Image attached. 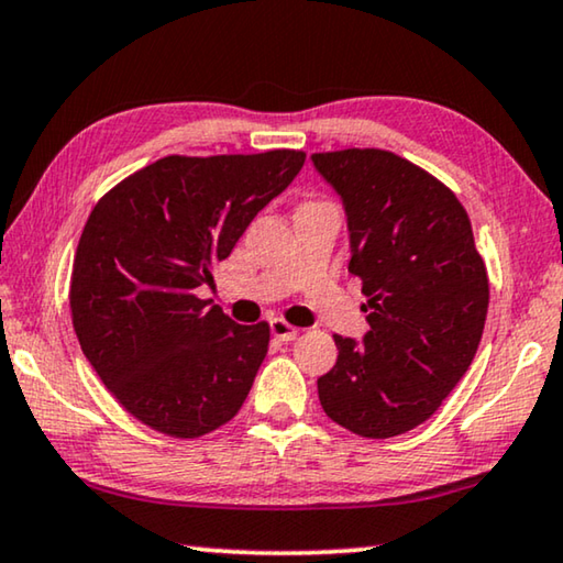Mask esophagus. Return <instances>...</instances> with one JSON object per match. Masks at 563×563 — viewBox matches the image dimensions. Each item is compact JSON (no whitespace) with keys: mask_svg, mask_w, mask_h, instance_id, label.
<instances>
[{"mask_svg":"<svg viewBox=\"0 0 563 563\" xmlns=\"http://www.w3.org/2000/svg\"><path fill=\"white\" fill-rule=\"evenodd\" d=\"M271 333L278 338V341H296V338L300 335V328H296V325H290L288 320H283V318H273L271 320Z\"/></svg>","mask_w":563,"mask_h":563,"instance_id":"esophagus-1","label":"esophagus"}]
</instances>
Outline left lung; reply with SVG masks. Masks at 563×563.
Instances as JSON below:
<instances>
[{
    "label": "left lung",
    "mask_w": 563,
    "mask_h": 563,
    "mask_svg": "<svg viewBox=\"0 0 563 563\" xmlns=\"http://www.w3.org/2000/svg\"><path fill=\"white\" fill-rule=\"evenodd\" d=\"M343 198L351 271L371 330L333 335L338 361L318 378L325 416L363 439L428 421L468 371L488 313V275L468 212L423 167L378 147L316 153Z\"/></svg>",
    "instance_id": "obj_1"
}]
</instances>
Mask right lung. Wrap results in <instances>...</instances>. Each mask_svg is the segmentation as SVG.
Instances as JSON below:
<instances>
[{
    "label": "right lung",
    "mask_w": 563,
    "mask_h": 563,
    "mask_svg": "<svg viewBox=\"0 0 563 563\" xmlns=\"http://www.w3.org/2000/svg\"><path fill=\"white\" fill-rule=\"evenodd\" d=\"M302 163V150L167 155L89 212L69 313L89 365L140 423L200 439L245 404L271 325H238L198 288Z\"/></svg>",
    "instance_id": "1"
}]
</instances>
